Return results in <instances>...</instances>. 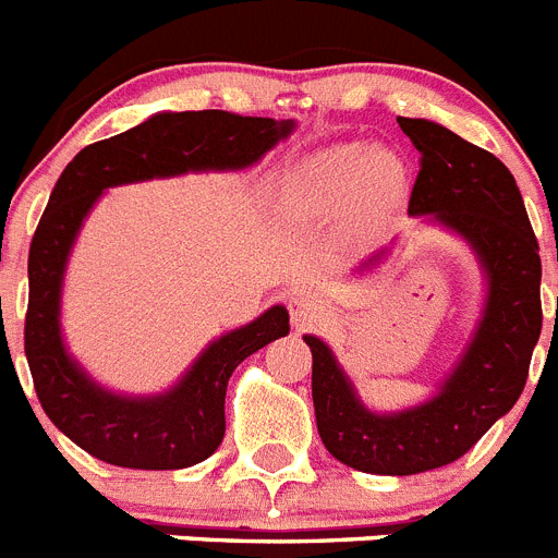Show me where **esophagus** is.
<instances>
[{"label": "esophagus", "instance_id": "34e87169", "mask_svg": "<svg viewBox=\"0 0 558 558\" xmlns=\"http://www.w3.org/2000/svg\"><path fill=\"white\" fill-rule=\"evenodd\" d=\"M290 315H293V324L299 329L318 327V324L327 322V307H324L322 299H315L310 293H295L290 299Z\"/></svg>", "mask_w": 558, "mask_h": 558}]
</instances>
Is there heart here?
<instances>
[{"instance_id": "obj_1", "label": "heart", "mask_w": 558, "mask_h": 558, "mask_svg": "<svg viewBox=\"0 0 558 558\" xmlns=\"http://www.w3.org/2000/svg\"><path fill=\"white\" fill-rule=\"evenodd\" d=\"M405 184L397 156L379 147L335 145L313 153L295 170L290 195L310 215L340 211L360 204L363 209H386Z\"/></svg>"}]
</instances>
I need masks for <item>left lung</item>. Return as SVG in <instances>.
Returning a JSON list of instances; mask_svg holds the SVG:
<instances>
[{
  "mask_svg": "<svg viewBox=\"0 0 558 558\" xmlns=\"http://www.w3.org/2000/svg\"><path fill=\"white\" fill-rule=\"evenodd\" d=\"M397 122L422 156L408 215H433L461 234L481 259L489 290L456 368L436 397L408 411H368L332 349L304 335L313 352L318 436L340 463L372 475H416L470 452L520 399L542 332L539 243L509 167L430 120Z\"/></svg>",
  "mask_w": 558,
  "mask_h": 558,
  "instance_id": "obj_1",
  "label": "left lung"
}]
</instances>
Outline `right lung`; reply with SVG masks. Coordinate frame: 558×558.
<instances>
[{
	"label": "right lung",
	"instance_id": "1",
	"mask_svg": "<svg viewBox=\"0 0 558 558\" xmlns=\"http://www.w3.org/2000/svg\"><path fill=\"white\" fill-rule=\"evenodd\" d=\"M293 131V120L229 111L156 113L111 140L83 147L61 172L29 243L24 354L44 413L88 456L128 470H184L218 450L226 433V386L245 357L290 332L282 304L220 335L181 383L159 397L100 388L61 338V284L69 251L102 190L184 172L243 170Z\"/></svg>",
	"mask_w": 558,
	"mask_h": 558
}]
</instances>
